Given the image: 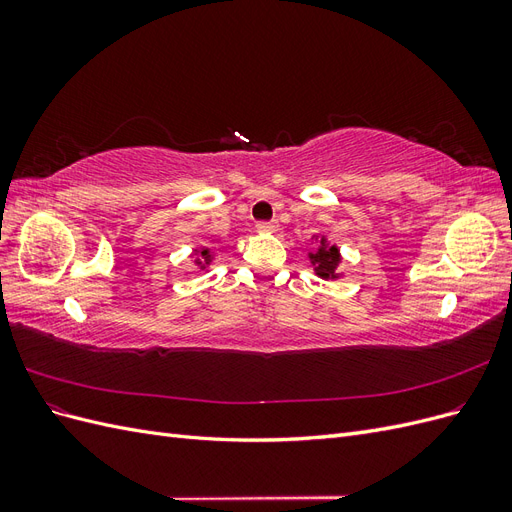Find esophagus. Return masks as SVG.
I'll use <instances>...</instances> for the list:
<instances>
[{
	"instance_id": "obj_1",
	"label": "esophagus",
	"mask_w": 512,
	"mask_h": 512,
	"mask_svg": "<svg viewBox=\"0 0 512 512\" xmlns=\"http://www.w3.org/2000/svg\"><path fill=\"white\" fill-rule=\"evenodd\" d=\"M258 230L267 232V235H275V232H280V224H277V222H260Z\"/></svg>"
}]
</instances>
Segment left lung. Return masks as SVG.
Listing matches in <instances>:
<instances>
[{"label":"left lung","mask_w":512,"mask_h":512,"mask_svg":"<svg viewBox=\"0 0 512 512\" xmlns=\"http://www.w3.org/2000/svg\"><path fill=\"white\" fill-rule=\"evenodd\" d=\"M316 239V250L309 252L307 258L312 262L314 273L320 277V280H339V277H344V273H339V265H342V252H339V247L335 243H331L327 237H318Z\"/></svg>","instance_id":"1"}]
</instances>
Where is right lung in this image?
<instances>
[{"label": "right lung", "mask_w": 512, "mask_h": 512, "mask_svg": "<svg viewBox=\"0 0 512 512\" xmlns=\"http://www.w3.org/2000/svg\"><path fill=\"white\" fill-rule=\"evenodd\" d=\"M211 243H218V239H211ZM190 258L200 271H209V267L213 265V260H215V254H213L209 245H200V247H194V252L190 254Z\"/></svg>", "instance_id": "add662e5"}]
</instances>
